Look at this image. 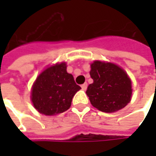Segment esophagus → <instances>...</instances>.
<instances>
[{
    "mask_svg": "<svg viewBox=\"0 0 156 156\" xmlns=\"http://www.w3.org/2000/svg\"><path fill=\"white\" fill-rule=\"evenodd\" d=\"M87 87V83H84V84L81 85V88H82L83 90H86Z\"/></svg>",
    "mask_w": 156,
    "mask_h": 156,
    "instance_id": "1",
    "label": "esophagus"
}]
</instances>
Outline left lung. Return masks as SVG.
I'll return each mask as SVG.
<instances>
[{
    "mask_svg": "<svg viewBox=\"0 0 156 156\" xmlns=\"http://www.w3.org/2000/svg\"><path fill=\"white\" fill-rule=\"evenodd\" d=\"M93 83L86 91L90 103L102 112H115L131 99L132 86L127 74L118 66L98 60L91 64Z\"/></svg>",
    "mask_w": 156,
    "mask_h": 156,
    "instance_id": "obj_1",
    "label": "left lung"
}]
</instances>
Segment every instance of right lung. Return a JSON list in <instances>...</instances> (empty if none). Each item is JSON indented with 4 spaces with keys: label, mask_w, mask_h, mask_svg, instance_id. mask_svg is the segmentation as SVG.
Segmentation results:
<instances>
[{
    "label": "right lung",
    "mask_w": 156,
    "mask_h": 156,
    "mask_svg": "<svg viewBox=\"0 0 156 156\" xmlns=\"http://www.w3.org/2000/svg\"><path fill=\"white\" fill-rule=\"evenodd\" d=\"M81 87L71 74L67 72L66 63L46 69L36 79L31 90V101L40 113L52 115L70 108L75 94Z\"/></svg>",
    "instance_id": "obj_1"
}]
</instances>
